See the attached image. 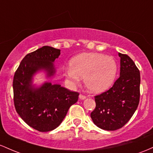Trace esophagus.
Here are the masks:
<instances>
[{"instance_id":"esophagus-1","label":"esophagus","mask_w":153,"mask_h":153,"mask_svg":"<svg viewBox=\"0 0 153 153\" xmlns=\"http://www.w3.org/2000/svg\"><path fill=\"white\" fill-rule=\"evenodd\" d=\"M79 97V99L80 100H85V99H86V96L84 95H82V94H80Z\"/></svg>"}]
</instances>
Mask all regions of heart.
I'll return each mask as SVG.
<instances>
[{
  "label": "heart",
  "mask_w": 153,
  "mask_h": 153,
  "mask_svg": "<svg viewBox=\"0 0 153 153\" xmlns=\"http://www.w3.org/2000/svg\"><path fill=\"white\" fill-rule=\"evenodd\" d=\"M69 66L65 69V76L74 84L79 83L80 77H84L87 89L94 93H100L110 88L118 72L115 58L99 53L78 55L71 58Z\"/></svg>",
  "instance_id": "heart-1"
}]
</instances>
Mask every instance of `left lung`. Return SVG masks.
I'll list each match as a JSON object with an SVG mask.
<instances>
[{
	"label": "left lung",
	"mask_w": 153,
	"mask_h": 153,
	"mask_svg": "<svg viewBox=\"0 0 153 153\" xmlns=\"http://www.w3.org/2000/svg\"><path fill=\"white\" fill-rule=\"evenodd\" d=\"M118 56L121 58L119 78L108 90L95 96L96 107L90 114L97 127L108 131L123 127L140 102V71L129 56L120 53Z\"/></svg>",
	"instance_id": "obj_1"
}]
</instances>
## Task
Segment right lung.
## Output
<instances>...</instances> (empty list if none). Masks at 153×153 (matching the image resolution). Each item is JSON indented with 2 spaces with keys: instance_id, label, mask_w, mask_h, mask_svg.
Here are the masks:
<instances>
[{
  "instance_id": "add662e5",
  "label": "right lung",
  "mask_w": 153,
  "mask_h": 153,
  "mask_svg": "<svg viewBox=\"0 0 153 153\" xmlns=\"http://www.w3.org/2000/svg\"><path fill=\"white\" fill-rule=\"evenodd\" d=\"M60 54L59 49L50 46L36 50L22 59L13 76V102L17 114L29 126L41 132L57 128L79 95L51 82L37 88L32 85V76L38 71H45L48 77L53 76V62Z\"/></svg>"
}]
</instances>
